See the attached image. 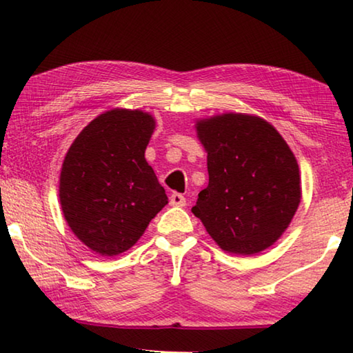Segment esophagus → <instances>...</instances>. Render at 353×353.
I'll use <instances>...</instances> for the list:
<instances>
[{
  "mask_svg": "<svg viewBox=\"0 0 353 353\" xmlns=\"http://www.w3.org/2000/svg\"><path fill=\"white\" fill-rule=\"evenodd\" d=\"M185 202H187V199H185V196L181 194V193H172L170 196V204L174 205V207H183Z\"/></svg>",
  "mask_w": 353,
  "mask_h": 353,
  "instance_id": "34e87169",
  "label": "esophagus"
}]
</instances>
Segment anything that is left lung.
<instances>
[{
    "label": "left lung",
    "mask_w": 353,
    "mask_h": 353,
    "mask_svg": "<svg viewBox=\"0 0 353 353\" xmlns=\"http://www.w3.org/2000/svg\"><path fill=\"white\" fill-rule=\"evenodd\" d=\"M208 185L191 208L218 246L252 255L282 236L301 202L294 154L270 123L224 113L196 123Z\"/></svg>",
    "instance_id": "obj_1"
}]
</instances>
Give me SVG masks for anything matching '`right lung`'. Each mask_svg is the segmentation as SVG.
Segmentation results:
<instances>
[{
    "label": "right lung",
    "mask_w": 353,
    "mask_h": 353,
    "mask_svg": "<svg viewBox=\"0 0 353 353\" xmlns=\"http://www.w3.org/2000/svg\"><path fill=\"white\" fill-rule=\"evenodd\" d=\"M154 128L146 112H104L65 155L59 183L63 216L93 252L113 256L130 249L168 204L145 159Z\"/></svg>",
    "instance_id": "1"
}]
</instances>
